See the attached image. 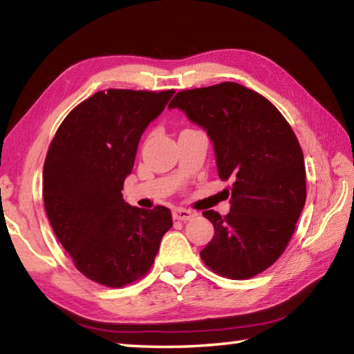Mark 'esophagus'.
Instances as JSON below:
<instances>
[{
    "instance_id": "obj_1",
    "label": "esophagus",
    "mask_w": 354,
    "mask_h": 354,
    "mask_svg": "<svg viewBox=\"0 0 354 354\" xmlns=\"http://www.w3.org/2000/svg\"><path fill=\"white\" fill-rule=\"evenodd\" d=\"M171 215H173V218H175V220L187 221V220H190L192 217H194L195 212H194V211H190V209H184V207H175V209H173Z\"/></svg>"
}]
</instances>
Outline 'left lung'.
<instances>
[{
	"label": "left lung",
	"mask_w": 354,
	"mask_h": 354,
	"mask_svg": "<svg viewBox=\"0 0 354 354\" xmlns=\"http://www.w3.org/2000/svg\"><path fill=\"white\" fill-rule=\"evenodd\" d=\"M169 107L206 131L218 176L234 181L226 217L203 212L215 234L201 259L221 277H256L283 254L306 203L295 133L270 101L237 82L183 91Z\"/></svg>",
	"instance_id": "1"
}]
</instances>
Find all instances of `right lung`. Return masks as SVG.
I'll list each match as a JSON object with an SVG mask.
<instances>
[{
	"label": "right lung",
	"instance_id": "add662e5",
	"mask_svg": "<svg viewBox=\"0 0 354 354\" xmlns=\"http://www.w3.org/2000/svg\"><path fill=\"white\" fill-rule=\"evenodd\" d=\"M175 91L95 93L59 127L44 165V203L77 270L107 287L134 283L153 266L171 212L124 203L143 131Z\"/></svg>",
	"mask_w": 354,
	"mask_h": 354
}]
</instances>
